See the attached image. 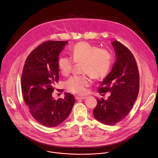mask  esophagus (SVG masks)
Masks as SVG:
<instances>
[{
    "mask_svg": "<svg viewBox=\"0 0 158 158\" xmlns=\"http://www.w3.org/2000/svg\"><path fill=\"white\" fill-rule=\"evenodd\" d=\"M85 98H86L85 97H81V96H76V100H84Z\"/></svg>",
    "mask_w": 158,
    "mask_h": 158,
    "instance_id": "1",
    "label": "esophagus"
}]
</instances>
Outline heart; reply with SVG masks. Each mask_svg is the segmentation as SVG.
<instances>
[{"label": "heart", "instance_id": "b5f03b06", "mask_svg": "<svg viewBox=\"0 0 158 158\" xmlns=\"http://www.w3.org/2000/svg\"><path fill=\"white\" fill-rule=\"evenodd\" d=\"M70 53L76 63H84V73L93 78L105 77L109 73L112 62L110 52L99 49L97 46L86 42H80L72 48ZM74 62L68 56H62L58 60V67L63 76H68L73 67ZM91 85V80L87 76H73L66 82L67 89L75 94H84Z\"/></svg>", "mask_w": 158, "mask_h": 158}]
</instances>
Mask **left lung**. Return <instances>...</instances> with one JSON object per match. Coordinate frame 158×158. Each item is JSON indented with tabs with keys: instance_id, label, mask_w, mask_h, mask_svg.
I'll use <instances>...</instances> for the list:
<instances>
[{
	"instance_id": "1",
	"label": "left lung",
	"mask_w": 158,
	"mask_h": 158,
	"mask_svg": "<svg viewBox=\"0 0 158 158\" xmlns=\"http://www.w3.org/2000/svg\"><path fill=\"white\" fill-rule=\"evenodd\" d=\"M116 60L99 87V93L110 92L107 99H97L93 110L94 118L105 125H113L122 121L130 112L139 90V74L134 56L117 41L111 42Z\"/></svg>"
}]
</instances>
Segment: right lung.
Segmentation results:
<instances>
[{
  "instance_id": "right-lung-1",
  "label": "right lung",
  "mask_w": 158,
  "mask_h": 158,
  "mask_svg": "<svg viewBox=\"0 0 158 158\" xmlns=\"http://www.w3.org/2000/svg\"><path fill=\"white\" fill-rule=\"evenodd\" d=\"M67 41H48L28 55L21 77L24 102L31 115L40 124L54 127L62 123L70 114L75 103L73 94L65 93L64 99L52 96L58 82L59 55Z\"/></svg>"
}]
</instances>
